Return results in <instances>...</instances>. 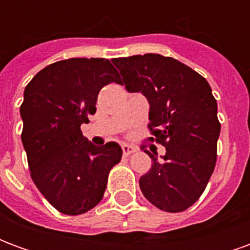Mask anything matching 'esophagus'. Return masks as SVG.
Wrapping results in <instances>:
<instances>
[{
	"instance_id": "obj_1",
	"label": "esophagus",
	"mask_w": 250,
	"mask_h": 250,
	"mask_svg": "<svg viewBox=\"0 0 250 250\" xmlns=\"http://www.w3.org/2000/svg\"><path fill=\"white\" fill-rule=\"evenodd\" d=\"M122 150H123V155L125 157H128V155H131V154H134L136 151L135 147L131 146V145H127V143L122 145Z\"/></svg>"
}]
</instances>
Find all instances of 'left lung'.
Masks as SVG:
<instances>
[{"label": "left lung", "mask_w": 250, "mask_h": 250, "mask_svg": "<svg viewBox=\"0 0 250 250\" xmlns=\"http://www.w3.org/2000/svg\"><path fill=\"white\" fill-rule=\"evenodd\" d=\"M128 92L150 104L154 138L166 147L162 161L150 151L151 168L139 179L143 195L158 209L184 211L201 197L217 161L221 125L209 83L173 57L147 53L112 59Z\"/></svg>", "instance_id": "obj_1"}]
</instances>
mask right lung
I'll use <instances>...</instances> for the list:
<instances>
[{
    "label": "right lung",
    "instance_id": "1",
    "mask_svg": "<svg viewBox=\"0 0 250 250\" xmlns=\"http://www.w3.org/2000/svg\"><path fill=\"white\" fill-rule=\"evenodd\" d=\"M120 83L107 59H68L45 66L25 87L20 107L30 177L62 214H83L103 198L108 173L122 159L116 142L95 146L80 125L96 112L100 89Z\"/></svg>",
    "mask_w": 250,
    "mask_h": 250
}]
</instances>
